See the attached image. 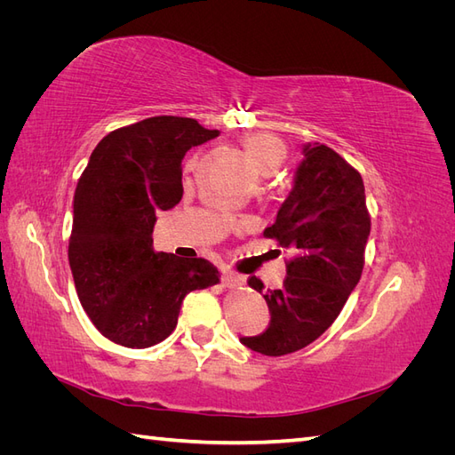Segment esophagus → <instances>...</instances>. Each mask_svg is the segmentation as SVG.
I'll return each mask as SVG.
<instances>
[{
	"label": "esophagus",
	"mask_w": 455,
	"mask_h": 455,
	"mask_svg": "<svg viewBox=\"0 0 455 455\" xmlns=\"http://www.w3.org/2000/svg\"><path fill=\"white\" fill-rule=\"evenodd\" d=\"M222 284L226 288H241L244 284V279L239 277V275H235L233 271H224L222 275Z\"/></svg>",
	"instance_id": "esophagus-1"
}]
</instances>
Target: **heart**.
<instances>
[{
  "instance_id": "obj_1",
  "label": "heart",
  "mask_w": 455,
  "mask_h": 455,
  "mask_svg": "<svg viewBox=\"0 0 455 455\" xmlns=\"http://www.w3.org/2000/svg\"><path fill=\"white\" fill-rule=\"evenodd\" d=\"M243 148L254 167L261 172H273L286 157L284 144L273 134L256 132L243 139Z\"/></svg>"
}]
</instances>
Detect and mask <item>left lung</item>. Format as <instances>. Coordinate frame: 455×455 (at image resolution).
Returning a JSON list of instances; mask_svg holds the SVG:
<instances>
[{
    "mask_svg": "<svg viewBox=\"0 0 455 455\" xmlns=\"http://www.w3.org/2000/svg\"><path fill=\"white\" fill-rule=\"evenodd\" d=\"M370 214L361 172L324 144L304 146L294 188L264 237L291 251L279 291L264 294L271 313L259 336L241 338L246 347L281 356L313 343L346 306L364 267ZM256 292L258 277L249 279Z\"/></svg>",
    "mask_w": 455,
    "mask_h": 455,
    "instance_id": "obj_1",
    "label": "left lung"
}]
</instances>
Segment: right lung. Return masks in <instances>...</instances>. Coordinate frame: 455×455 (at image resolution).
Wrapping results in <instances>:
<instances>
[{"instance_id": "add662e5", "label": "right lung", "mask_w": 455, "mask_h": 455, "mask_svg": "<svg viewBox=\"0 0 455 455\" xmlns=\"http://www.w3.org/2000/svg\"><path fill=\"white\" fill-rule=\"evenodd\" d=\"M218 134L191 117H148L106 134L79 176L68 259L81 306L117 346L169 338L186 294L220 283L211 261L156 252L151 239L156 212L182 199L186 151Z\"/></svg>"}]
</instances>
